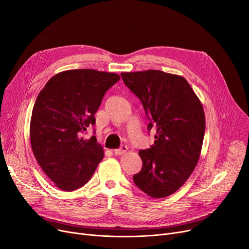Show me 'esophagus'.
I'll use <instances>...</instances> for the list:
<instances>
[{
  "instance_id": "obj_1",
  "label": "esophagus",
  "mask_w": 249,
  "mask_h": 249,
  "mask_svg": "<svg viewBox=\"0 0 249 249\" xmlns=\"http://www.w3.org/2000/svg\"><path fill=\"white\" fill-rule=\"evenodd\" d=\"M127 150H128V147L126 145H122L119 149H115L114 153L116 155H122V154H125L127 152Z\"/></svg>"
}]
</instances>
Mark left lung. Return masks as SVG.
Instances as JSON below:
<instances>
[{
	"mask_svg": "<svg viewBox=\"0 0 249 249\" xmlns=\"http://www.w3.org/2000/svg\"><path fill=\"white\" fill-rule=\"evenodd\" d=\"M121 77L140 99L148 131L156 133L154 144L138 152L143 164L133 180L151 198L167 197L185 184L200 159L206 126L202 103L178 74L149 70Z\"/></svg>",
	"mask_w": 249,
	"mask_h": 249,
	"instance_id": "obj_1",
	"label": "left lung"
}]
</instances>
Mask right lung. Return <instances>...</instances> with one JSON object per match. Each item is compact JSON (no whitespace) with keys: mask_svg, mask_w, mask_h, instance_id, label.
Returning a JSON list of instances; mask_svg holds the SVG:
<instances>
[{"mask_svg":"<svg viewBox=\"0 0 249 249\" xmlns=\"http://www.w3.org/2000/svg\"><path fill=\"white\" fill-rule=\"evenodd\" d=\"M120 75L95 70H70L52 76L39 93L30 121V142L45 175L65 192L90 179L104 158L103 147L82 133L96 123L105 93Z\"/></svg>","mask_w":249,"mask_h":249,"instance_id":"right-lung-1","label":"right lung"}]
</instances>
